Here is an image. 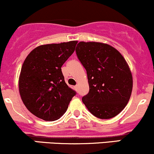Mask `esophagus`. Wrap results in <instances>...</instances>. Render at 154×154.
I'll list each match as a JSON object with an SVG mask.
<instances>
[{"mask_svg":"<svg viewBox=\"0 0 154 154\" xmlns=\"http://www.w3.org/2000/svg\"><path fill=\"white\" fill-rule=\"evenodd\" d=\"M74 88H75V90L76 91H77V90H78V86L77 85H75V87H74Z\"/></svg>","mask_w":154,"mask_h":154,"instance_id":"34e87169","label":"esophagus"}]
</instances>
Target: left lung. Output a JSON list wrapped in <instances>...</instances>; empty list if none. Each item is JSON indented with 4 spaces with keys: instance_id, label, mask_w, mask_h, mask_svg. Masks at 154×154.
Masks as SVG:
<instances>
[{
    "instance_id": "1",
    "label": "left lung",
    "mask_w": 154,
    "mask_h": 154,
    "mask_svg": "<svg viewBox=\"0 0 154 154\" xmlns=\"http://www.w3.org/2000/svg\"><path fill=\"white\" fill-rule=\"evenodd\" d=\"M76 54L86 69L89 93L82 102L99 119H111L128 104L132 91V76L122 55L106 43L79 42Z\"/></svg>"
}]
</instances>
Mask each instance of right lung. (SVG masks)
<instances>
[{"label":"right lung","instance_id":"1","mask_svg":"<svg viewBox=\"0 0 154 154\" xmlns=\"http://www.w3.org/2000/svg\"><path fill=\"white\" fill-rule=\"evenodd\" d=\"M77 41L42 45L24 60L19 78L23 103L32 114L45 121L59 119L76 92L64 81L61 66L75 50Z\"/></svg>","mask_w":154,"mask_h":154}]
</instances>
